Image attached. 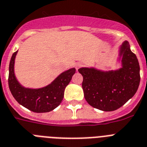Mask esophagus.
I'll use <instances>...</instances> for the list:
<instances>
[{
	"label": "esophagus",
	"instance_id": "34e87169",
	"mask_svg": "<svg viewBox=\"0 0 147 147\" xmlns=\"http://www.w3.org/2000/svg\"><path fill=\"white\" fill-rule=\"evenodd\" d=\"M81 66H82V63H77V64H76V70L78 69H79L80 67H81Z\"/></svg>",
	"mask_w": 147,
	"mask_h": 147
}]
</instances>
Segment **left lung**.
Returning <instances> with one entry per match:
<instances>
[{"label": "left lung", "mask_w": 147, "mask_h": 147, "mask_svg": "<svg viewBox=\"0 0 147 147\" xmlns=\"http://www.w3.org/2000/svg\"><path fill=\"white\" fill-rule=\"evenodd\" d=\"M122 68L102 71L81 68L82 88L88 104L104 111H113L125 104L136 93L140 84V66L136 55L125 41L119 48Z\"/></svg>", "instance_id": "obj_1"}]
</instances>
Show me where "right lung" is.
I'll list each match as a JSON object with an SVG mask.
<instances>
[{
  "label": "right lung",
  "mask_w": 147,
  "mask_h": 147,
  "mask_svg": "<svg viewBox=\"0 0 147 147\" xmlns=\"http://www.w3.org/2000/svg\"><path fill=\"white\" fill-rule=\"evenodd\" d=\"M18 51L13 53L9 66L8 84L15 99L24 108L36 113H45L56 108L61 103L65 88L76 73L72 68L63 71L46 87L39 89L22 87L15 76V58Z\"/></svg>",
  "instance_id": "add662e5"
}]
</instances>
